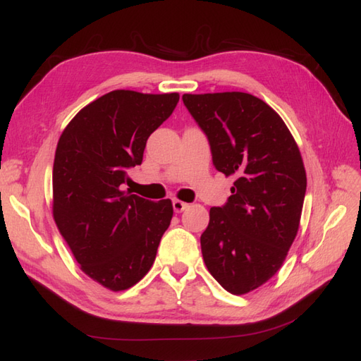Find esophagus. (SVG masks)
<instances>
[{"instance_id": "34e87169", "label": "esophagus", "mask_w": 361, "mask_h": 361, "mask_svg": "<svg viewBox=\"0 0 361 361\" xmlns=\"http://www.w3.org/2000/svg\"><path fill=\"white\" fill-rule=\"evenodd\" d=\"M190 204L188 203H185V202H182V200H173V209H174V212H182V211H185L187 209Z\"/></svg>"}]
</instances>
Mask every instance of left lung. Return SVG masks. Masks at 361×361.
<instances>
[{
	"instance_id": "obj_1",
	"label": "left lung",
	"mask_w": 361,
	"mask_h": 361,
	"mask_svg": "<svg viewBox=\"0 0 361 361\" xmlns=\"http://www.w3.org/2000/svg\"><path fill=\"white\" fill-rule=\"evenodd\" d=\"M182 99L209 141L215 169L236 178L226 204L211 207L200 244L212 277L243 295L276 274L297 236L307 187L300 149L281 117L253 94Z\"/></svg>"
}]
</instances>
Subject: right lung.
Listing matches in <instances>:
<instances>
[{"label": "right lung", "instance_id": "obj_1", "mask_svg": "<svg viewBox=\"0 0 361 361\" xmlns=\"http://www.w3.org/2000/svg\"><path fill=\"white\" fill-rule=\"evenodd\" d=\"M178 93L114 90L76 114L59 140L52 214L87 276L118 292L143 279L171 216V200L123 191L146 141L171 116Z\"/></svg>", "mask_w": 361, "mask_h": 361}]
</instances>
